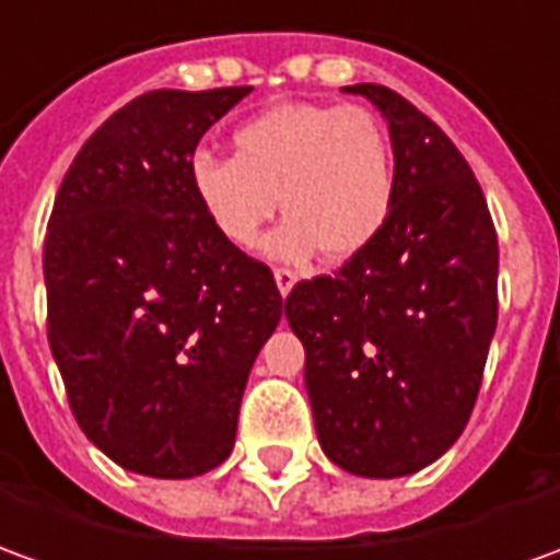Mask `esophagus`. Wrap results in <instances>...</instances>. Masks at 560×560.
Wrapping results in <instances>:
<instances>
[{
	"mask_svg": "<svg viewBox=\"0 0 560 560\" xmlns=\"http://www.w3.org/2000/svg\"><path fill=\"white\" fill-rule=\"evenodd\" d=\"M276 284H279L281 296H288L293 284H296V272H293V269H288V267H279V269H276Z\"/></svg>",
	"mask_w": 560,
	"mask_h": 560,
	"instance_id": "1",
	"label": "esophagus"
}]
</instances>
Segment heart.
<instances>
[{
	"mask_svg": "<svg viewBox=\"0 0 560 560\" xmlns=\"http://www.w3.org/2000/svg\"><path fill=\"white\" fill-rule=\"evenodd\" d=\"M233 158L197 154L190 185L214 233L252 252L284 214L267 252L279 260H348L385 226L394 202V148L361 105L284 103L233 130Z\"/></svg>",
	"mask_w": 560,
	"mask_h": 560,
	"instance_id": "heart-1",
	"label": "heart"
}]
</instances>
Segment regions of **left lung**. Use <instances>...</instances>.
I'll return each mask as SVG.
<instances>
[{
    "mask_svg": "<svg viewBox=\"0 0 560 560\" xmlns=\"http://www.w3.org/2000/svg\"><path fill=\"white\" fill-rule=\"evenodd\" d=\"M385 115L394 202L334 276L293 284L284 318L306 348L324 455L394 479L445 455L470 421L498 327V233L470 163L428 115L354 84Z\"/></svg>",
    "mask_w": 560,
    "mask_h": 560,
    "instance_id": "1",
    "label": "left lung"
}]
</instances>
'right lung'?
<instances>
[{
    "instance_id": "obj_1",
    "label": "right lung",
    "mask_w": 560,
    "mask_h": 560,
    "mask_svg": "<svg viewBox=\"0 0 560 560\" xmlns=\"http://www.w3.org/2000/svg\"><path fill=\"white\" fill-rule=\"evenodd\" d=\"M248 93L136 96L84 142L54 199L50 351L78 428L124 470L190 479L224 464L284 308L267 264L214 233L190 185L199 139Z\"/></svg>"
}]
</instances>
